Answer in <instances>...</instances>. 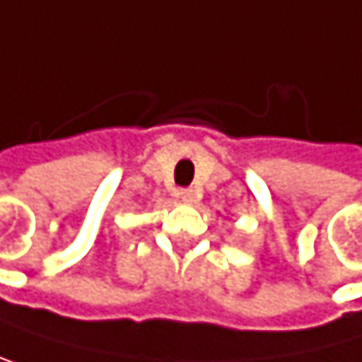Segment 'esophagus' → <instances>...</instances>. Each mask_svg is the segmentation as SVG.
<instances>
[{
    "label": "esophagus",
    "mask_w": 362,
    "mask_h": 362,
    "mask_svg": "<svg viewBox=\"0 0 362 362\" xmlns=\"http://www.w3.org/2000/svg\"><path fill=\"white\" fill-rule=\"evenodd\" d=\"M179 199L185 201V203H194V201H197V189H192V187L179 189Z\"/></svg>",
    "instance_id": "34e87169"
}]
</instances>
